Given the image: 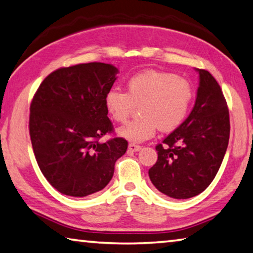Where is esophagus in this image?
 Returning a JSON list of instances; mask_svg holds the SVG:
<instances>
[{
  "instance_id": "obj_1",
  "label": "esophagus",
  "mask_w": 253,
  "mask_h": 253,
  "mask_svg": "<svg viewBox=\"0 0 253 253\" xmlns=\"http://www.w3.org/2000/svg\"><path fill=\"white\" fill-rule=\"evenodd\" d=\"M128 149L131 152H138L142 149V146H139V145H136V144H129L128 145Z\"/></svg>"
}]
</instances>
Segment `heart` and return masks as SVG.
Instances as JSON below:
<instances>
[{"label": "heart", "instance_id": "obj_1", "mask_svg": "<svg viewBox=\"0 0 253 253\" xmlns=\"http://www.w3.org/2000/svg\"><path fill=\"white\" fill-rule=\"evenodd\" d=\"M194 98L193 85L183 77L148 70L130 77L127 92L114 87L105 96L106 109L123 123L139 105L140 116L126 123L118 134L132 143L152 138L155 131H170L185 121Z\"/></svg>", "mask_w": 253, "mask_h": 253}]
</instances>
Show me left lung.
Here are the masks:
<instances>
[{
  "mask_svg": "<svg viewBox=\"0 0 253 253\" xmlns=\"http://www.w3.org/2000/svg\"><path fill=\"white\" fill-rule=\"evenodd\" d=\"M200 85L190 116L156 145L149 178L161 193L182 200L198 195L215 177L230 137L228 104L217 81L198 69Z\"/></svg>",
  "mask_w": 253,
  "mask_h": 253,
  "instance_id": "1",
  "label": "left lung"
}]
</instances>
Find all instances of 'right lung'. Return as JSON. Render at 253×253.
I'll list each match as a JSON object with an SVG mask.
<instances>
[{
	"label": "right lung",
	"mask_w": 253,
	"mask_h": 253,
	"mask_svg": "<svg viewBox=\"0 0 253 253\" xmlns=\"http://www.w3.org/2000/svg\"><path fill=\"white\" fill-rule=\"evenodd\" d=\"M117 68L102 62L60 68L42 81L30 106L29 130L38 165L60 193L84 198L101 191L128 143L114 137L105 96Z\"/></svg>",
	"instance_id": "add662e5"
}]
</instances>
